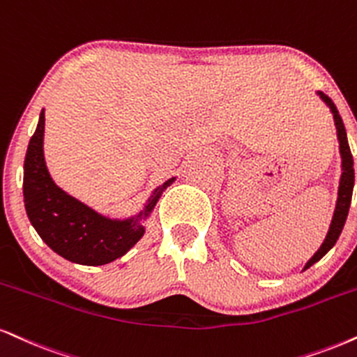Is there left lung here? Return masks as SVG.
Instances as JSON below:
<instances>
[{"mask_svg":"<svg viewBox=\"0 0 357 357\" xmlns=\"http://www.w3.org/2000/svg\"><path fill=\"white\" fill-rule=\"evenodd\" d=\"M317 94H319L321 100L329 106L331 113L334 116V124H336L337 139H339V153H341V160H342V174H341V181H339L336 209H334V216H333V221H331L328 236H326L324 243L321 244V248L317 249L316 255L307 261L306 266H304V269L311 268L312 264L317 263V261H319L321 257H323L326 252L334 246V244H336L339 236H341L342 227H344V222L347 220L351 197H353V190H354V161H353V154H351V149H349V143H347L344 123H342V118L341 114H339L336 105H334L333 100H331L328 94L321 91H317Z\"/></svg>","mask_w":357,"mask_h":357,"instance_id":"1","label":"left lung"}]
</instances>
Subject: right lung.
<instances>
[{"label": "right lung", "mask_w": 357, "mask_h": 357, "mask_svg": "<svg viewBox=\"0 0 357 357\" xmlns=\"http://www.w3.org/2000/svg\"><path fill=\"white\" fill-rule=\"evenodd\" d=\"M45 109L24 158V208L40 238L56 255L76 264L101 266L126 255L143 238L141 221L149 216L161 192L174 181L167 179L156 188L143 211L130 220H109L56 186L43 153Z\"/></svg>", "instance_id": "add662e5"}]
</instances>
